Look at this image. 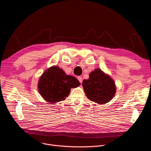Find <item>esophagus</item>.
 Returning a JSON list of instances; mask_svg holds the SVG:
<instances>
[{
  "label": "esophagus",
  "instance_id": "34e87169",
  "mask_svg": "<svg viewBox=\"0 0 151 151\" xmlns=\"http://www.w3.org/2000/svg\"><path fill=\"white\" fill-rule=\"evenodd\" d=\"M78 81H79V82H82V77L81 76H78Z\"/></svg>",
  "mask_w": 151,
  "mask_h": 151
}]
</instances>
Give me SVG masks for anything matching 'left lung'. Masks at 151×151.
Wrapping results in <instances>:
<instances>
[{
    "label": "left lung",
    "mask_w": 151,
    "mask_h": 151,
    "mask_svg": "<svg viewBox=\"0 0 151 151\" xmlns=\"http://www.w3.org/2000/svg\"><path fill=\"white\" fill-rule=\"evenodd\" d=\"M89 76L88 79H84L82 82L83 90L88 99L101 104L111 100L116 93L113 79L99 69L91 72Z\"/></svg>",
    "instance_id": "left-lung-1"
}]
</instances>
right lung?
<instances>
[{
	"label": "right lung",
	"mask_w": 151,
	"mask_h": 151,
	"mask_svg": "<svg viewBox=\"0 0 151 151\" xmlns=\"http://www.w3.org/2000/svg\"><path fill=\"white\" fill-rule=\"evenodd\" d=\"M80 85L75 77L66 75L61 69L52 66L47 69L40 76L38 83V90L47 101L54 103L66 99L72 88Z\"/></svg>",
	"instance_id": "right-lung-1"
}]
</instances>
